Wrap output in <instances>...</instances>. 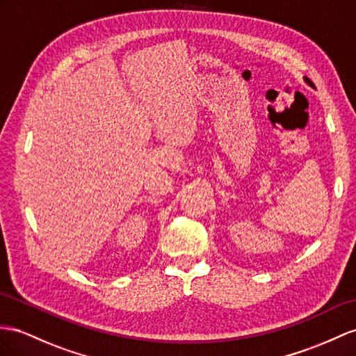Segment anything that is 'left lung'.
Returning a JSON list of instances; mask_svg holds the SVG:
<instances>
[{"label":"left lung","mask_w":356,"mask_h":356,"mask_svg":"<svg viewBox=\"0 0 356 356\" xmlns=\"http://www.w3.org/2000/svg\"><path fill=\"white\" fill-rule=\"evenodd\" d=\"M304 81H305V83H307L309 87H314V84L312 83V79H308L307 76H304Z\"/></svg>","instance_id":"8db88e82"}]
</instances>
